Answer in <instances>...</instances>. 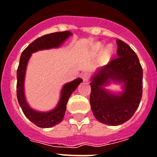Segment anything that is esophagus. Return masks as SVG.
I'll return each instance as SVG.
<instances>
[{
	"label": "esophagus",
	"mask_w": 157,
	"mask_h": 157,
	"mask_svg": "<svg viewBox=\"0 0 157 157\" xmlns=\"http://www.w3.org/2000/svg\"><path fill=\"white\" fill-rule=\"evenodd\" d=\"M81 78L83 79V81H88L90 78V73H89V72H84V73L81 74Z\"/></svg>",
	"instance_id": "1"
}]
</instances>
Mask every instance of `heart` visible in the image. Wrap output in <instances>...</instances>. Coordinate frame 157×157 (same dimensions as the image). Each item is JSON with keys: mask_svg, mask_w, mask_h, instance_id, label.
<instances>
[{"mask_svg": "<svg viewBox=\"0 0 157 157\" xmlns=\"http://www.w3.org/2000/svg\"><path fill=\"white\" fill-rule=\"evenodd\" d=\"M110 51H111L110 48H108L107 49H106V52H107V53H109V52H110Z\"/></svg>", "mask_w": 157, "mask_h": 157, "instance_id": "b5f03b06", "label": "heart"}]
</instances>
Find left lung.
<instances>
[{
	"label": "left lung",
	"instance_id": "1",
	"mask_svg": "<svg viewBox=\"0 0 157 157\" xmlns=\"http://www.w3.org/2000/svg\"><path fill=\"white\" fill-rule=\"evenodd\" d=\"M117 56L98 69L90 83V105L95 118L104 124L118 126L134 115L143 93V68L136 52L130 46L117 39ZM109 79L124 83L125 91L114 95L103 89Z\"/></svg>",
	"mask_w": 157,
	"mask_h": 157
}]
</instances>
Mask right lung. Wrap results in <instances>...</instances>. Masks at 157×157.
<instances>
[{
	"label": "right lung",
	"mask_w": 157,
	"mask_h": 157,
	"mask_svg": "<svg viewBox=\"0 0 157 157\" xmlns=\"http://www.w3.org/2000/svg\"><path fill=\"white\" fill-rule=\"evenodd\" d=\"M71 34L72 33L69 31H63L52 33L39 37L24 50L20 57L19 65L17 70V98L25 117L39 127L48 128L54 127L55 125L59 124L63 120L68 98L83 80L77 78L72 82L64 85L61 92L60 100L58 105L53 110L46 113L35 111L27 105L24 95V78L27 62L32 53L39 50L58 48Z\"/></svg>",
	"instance_id": "1"
}]
</instances>
